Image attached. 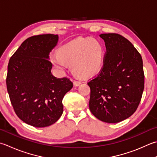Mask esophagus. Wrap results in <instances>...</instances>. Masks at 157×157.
<instances>
[{"label": "esophagus", "mask_w": 157, "mask_h": 157, "mask_svg": "<svg viewBox=\"0 0 157 157\" xmlns=\"http://www.w3.org/2000/svg\"><path fill=\"white\" fill-rule=\"evenodd\" d=\"M82 84V82L80 81H78V80H74L73 81V85L75 86H78Z\"/></svg>", "instance_id": "1"}]
</instances>
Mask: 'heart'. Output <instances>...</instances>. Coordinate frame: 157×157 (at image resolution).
I'll return each instance as SVG.
<instances>
[{"label": "heart", "instance_id": "b5f03b06", "mask_svg": "<svg viewBox=\"0 0 157 157\" xmlns=\"http://www.w3.org/2000/svg\"><path fill=\"white\" fill-rule=\"evenodd\" d=\"M50 59L52 65L59 71H64L68 64H71L76 74L90 77L102 68L104 48L97 39L78 38L61 46L58 53L50 55Z\"/></svg>", "mask_w": 157, "mask_h": 157}]
</instances>
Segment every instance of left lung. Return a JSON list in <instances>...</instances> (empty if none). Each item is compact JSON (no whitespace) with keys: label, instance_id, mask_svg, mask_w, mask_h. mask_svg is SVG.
Segmentation results:
<instances>
[{"label":"left lung","instance_id":"1","mask_svg":"<svg viewBox=\"0 0 157 157\" xmlns=\"http://www.w3.org/2000/svg\"><path fill=\"white\" fill-rule=\"evenodd\" d=\"M105 43L103 67L88 84L89 108L100 121L117 123L136 111L144 88L143 61L131 43L118 34L99 35Z\"/></svg>","mask_w":157,"mask_h":157}]
</instances>
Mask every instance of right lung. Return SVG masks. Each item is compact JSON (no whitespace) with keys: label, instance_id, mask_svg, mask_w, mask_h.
I'll return each mask as SVG.
<instances>
[{"label":"right lung","instance_id":"1","mask_svg":"<svg viewBox=\"0 0 157 157\" xmlns=\"http://www.w3.org/2000/svg\"><path fill=\"white\" fill-rule=\"evenodd\" d=\"M58 35L46 34L25 40L9 60L7 88L17 116L35 127L56 122L63 112V99L73 88L67 78L52 74L49 54Z\"/></svg>","mask_w":157,"mask_h":157}]
</instances>
